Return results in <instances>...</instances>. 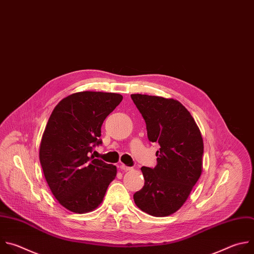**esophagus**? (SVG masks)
<instances>
[{
	"label": "esophagus",
	"instance_id": "esophagus-1",
	"mask_svg": "<svg viewBox=\"0 0 254 254\" xmlns=\"http://www.w3.org/2000/svg\"><path fill=\"white\" fill-rule=\"evenodd\" d=\"M119 168H120L122 171H130V170H133L132 167L126 166V165H124V164H121V165L119 166Z\"/></svg>",
	"mask_w": 254,
	"mask_h": 254
}]
</instances>
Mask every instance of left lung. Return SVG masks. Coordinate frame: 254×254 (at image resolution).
<instances>
[{
	"mask_svg": "<svg viewBox=\"0 0 254 254\" xmlns=\"http://www.w3.org/2000/svg\"><path fill=\"white\" fill-rule=\"evenodd\" d=\"M149 141L158 143L157 165L143 166L144 186L134 194L138 208L155 217L176 212L202 173L203 139L190 112L174 99L132 94Z\"/></svg>",
	"mask_w": 254,
	"mask_h": 254,
	"instance_id": "1",
	"label": "left lung"
}]
</instances>
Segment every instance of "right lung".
Here are the masks:
<instances>
[{"label":"right lung","instance_id":"obj_1","mask_svg":"<svg viewBox=\"0 0 254 254\" xmlns=\"http://www.w3.org/2000/svg\"><path fill=\"white\" fill-rule=\"evenodd\" d=\"M122 99L116 93H74L60 101L48 120L40 145V163L53 195L72 212L96 209L116 177L115 165L90 154L102 143L101 126Z\"/></svg>","mask_w":254,"mask_h":254}]
</instances>
